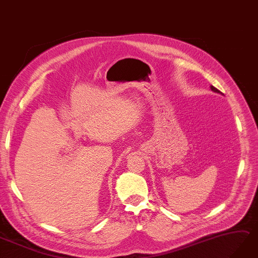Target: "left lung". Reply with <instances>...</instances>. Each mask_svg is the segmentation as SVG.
Here are the masks:
<instances>
[{"mask_svg": "<svg viewBox=\"0 0 258 258\" xmlns=\"http://www.w3.org/2000/svg\"><path fill=\"white\" fill-rule=\"evenodd\" d=\"M211 89H212V90H213V91H214V92H218V93H219V92H220V91H219V90H218V89H216V88H215V87H213V86H212V87H211Z\"/></svg>", "mask_w": 258, "mask_h": 258, "instance_id": "8db88e82", "label": "left lung"}]
</instances>
